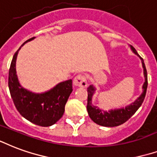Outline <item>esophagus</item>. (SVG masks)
Returning a JSON list of instances; mask_svg holds the SVG:
<instances>
[{
	"mask_svg": "<svg viewBox=\"0 0 157 157\" xmlns=\"http://www.w3.org/2000/svg\"><path fill=\"white\" fill-rule=\"evenodd\" d=\"M74 85L78 87H86L87 86V80L86 76L84 75H78L74 78Z\"/></svg>",
	"mask_w": 157,
	"mask_h": 157,
	"instance_id": "obj_1",
	"label": "esophagus"
}]
</instances>
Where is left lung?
Masks as SVG:
<instances>
[{"mask_svg":"<svg viewBox=\"0 0 157 157\" xmlns=\"http://www.w3.org/2000/svg\"><path fill=\"white\" fill-rule=\"evenodd\" d=\"M131 47H132V50L135 54L138 55L137 52L136 51L134 47L133 46H131ZM140 59H141V62H142V66H143L144 75H145L143 92L139 96V98L136 101H134L128 106L122 108V109H119V110H114V111L111 110V111H108V112L107 111H101L97 107L91 105V97H92V95L94 93L95 88L92 86H90L87 88V111L89 117H90V119L93 121L94 122L98 124L100 126H107V127L120 126L123 123L126 122V121H128L136 113V111L139 109L141 104L143 103L145 96H146V93H147L148 82H147V69H146V66H145V63H144L143 59L141 57H140Z\"/></svg>","mask_w":157,"mask_h":157,"instance_id":"obj_1","label":"left lung"}]
</instances>
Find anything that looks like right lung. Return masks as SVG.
Segmentation results:
<instances>
[{"label": "right lung", "mask_w": 157, "mask_h": 157, "mask_svg": "<svg viewBox=\"0 0 157 157\" xmlns=\"http://www.w3.org/2000/svg\"><path fill=\"white\" fill-rule=\"evenodd\" d=\"M34 38L32 37L25 41L22 46ZM18 51L13 56L8 77V86L14 105L20 114L35 125L52 126L63 116L65 105L72 92V81L68 80L61 82L44 94H34L25 90L21 86L16 71Z\"/></svg>", "instance_id": "obj_1"}]
</instances>
